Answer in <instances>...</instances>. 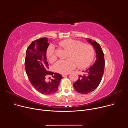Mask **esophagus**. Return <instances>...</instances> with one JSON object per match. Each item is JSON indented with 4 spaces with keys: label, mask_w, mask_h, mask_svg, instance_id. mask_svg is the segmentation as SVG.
Instances as JSON below:
<instances>
[{
    "label": "esophagus",
    "mask_w": 128,
    "mask_h": 128,
    "mask_svg": "<svg viewBox=\"0 0 128 128\" xmlns=\"http://www.w3.org/2000/svg\"><path fill=\"white\" fill-rule=\"evenodd\" d=\"M68 74H62V76H63V77H64H64H66Z\"/></svg>",
    "instance_id": "1"
}]
</instances>
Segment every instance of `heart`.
Segmentation results:
<instances>
[{
  "label": "heart",
  "mask_w": 128,
  "mask_h": 128,
  "mask_svg": "<svg viewBox=\"0 0 128 128\" xmlns=\"http://www.w3.org/2000/svg\"><path fill=\"white\" fill-rule=\"evenodd\" d=\"M59 45L69 50L67 60H59L54 65V69L61 74H68L77 66L83 68L88 66L92 62L95 50L90 44H82V42L72 39L65 40L59 42ZM46 55L50 62L56 60L54 48L52 45L48 46Z\"/></svg>",
  "instance_id": "heart-1"
}]
</instances>
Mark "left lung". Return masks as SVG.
Segmentation results:
<instances>
[{
	"label": "left lung",
	"instance_id": "8db88e82",
	"mask_svg": "<svg viewBox=\"0 0 128 128\" xmlns=\"http://www.w3.org/2000/svg\"><path fill=\"white\" fill-rule=\"evenodd\" d=\"M88 42L95 50L96 60L92 66L83 71L84 74L79 76L78 80L74 84L75 90L83 94L92 92L98 86L103 76L105 66L104 53L100 44L91 39H88Z\"/></svg>",
	"mask_w": 128,
	"mask_h": 128
}]
</instances>
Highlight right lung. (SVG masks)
Here are the masks:
<instances>
[{
  "mask_svg": "<svg viewBox=\"0 0 128 128\" xmlns=\"http://www.w3.org/2000/svg\"><path fill=\"white\" fill-rule=\"evenodd\" d=\"M44 38L33 41L26 50L25 67L27 76L32 85L38 92L44 95H50L58 90L63 78L58 73L48 71L46 52L49 44ZM47 75H52L53 79L45 80Z\"/></svg>",
  "mask_w": 128,
  "mask_h": 128,
  "instance_id": "add662e5",
  "label": "right lung"
}]
</instances>
